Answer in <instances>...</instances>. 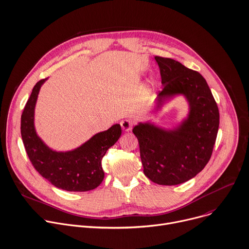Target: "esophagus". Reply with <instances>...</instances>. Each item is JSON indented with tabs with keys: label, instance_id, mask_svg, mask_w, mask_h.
Instances as JSON below:
<instances>
[{
	"label": "esophagus",
	"instance_id": "1",
	"mask_svg": "<svg viewBox=\"0 0 249 249\" xmlns=\"http://www.w3.org/2000/svg\"><path fill=\"white\" fill-rule=\"evenodd\" d=\"M121 126L123 128L124 131L127 132L129 130H131V127H132V123L128 120H124V121H122L121 122Z\"/></svg>",
	"mask_w": 249,
	"mask_h": 249
}]
</instances>
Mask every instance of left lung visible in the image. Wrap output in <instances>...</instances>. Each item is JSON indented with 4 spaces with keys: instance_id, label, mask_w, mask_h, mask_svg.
Wrapping results in <instances>:
<instances>
[{
    "instance_id": "8db88e82",
    "label": "left lung",
    "mask_w": 249,
    "mask_h": 249,
    "mask_svg": "<svg viewBox=\"0 0 249 249\" xmlns=\"http://www.w3.org/2000/svg\"><path fill=\"white\" fill-rule=\"evenodd\" d=\"M154 59L163 85L155 110L182 95L189 112L173 128L146 122L135 125L132 132L139 140L144 175L156 184L173 186L194 178L205 168L216 140L219 113L207 81L199 72L171 58Z\"/></svg>"
}]
</instances>
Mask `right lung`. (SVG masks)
<instances>
[{
	"label": "right lung",
	"mask_w": 249,
	"mask_h": 249,
	"mask_svg": "<svg viewBox=\"0 0 249 249\" xmlns=\"http://www.w3.org/2000/svg\"><path fill=\"white\" fill-rule=\"evenodd\" d=\"M47 79L38 81L27 100L20 120V133L25 151L36 170L53 186L69 192H86L104 180L102 159L122 134L119 124L96 133L89 141L70 151L48 147L35 127V108L39 90Z\"/></svg>",
	"instance_id": "obj_1"
}]
</instances>
